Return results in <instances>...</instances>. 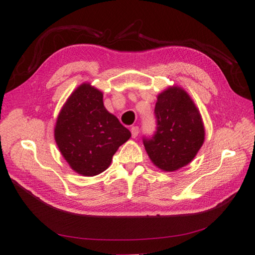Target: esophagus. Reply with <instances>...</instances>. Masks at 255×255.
Segmentation results:
<instances>
[{
	"label": "esophagus",
	"mask_w": 255,
	"mask_h": 255,
	"mask_svg": "<svg viewBox=\"0 0 255 255\" xmlns=\"http://www.w3.org/2000/svg\"><path fill=\"white\" fill-rule=\"evenodd\" d=\"M130 131H131V136H132L133 138H136V137L138 136V133H139V127L132 126L131 129H130Z\"/></svg>",
	"instance_id": "1"
}]
</instances>
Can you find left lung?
Here are the masks:
<instances>
[{"label":"left lung","instance_id":"1","mask_svg":"<svg viewBox=\"0 0 255 255\" xmlns=\"http://www.w3.org/2000/svg\"><path fill=\"white\" fill-rule=\"evenodd\" d=\"M156 131L143 137L144 149L153 164L164 171L187 166L204 141L200 113L190 96L180 87H170L158 96Z\"/></svg>","mask_w":255,"mask_h":255}]
</instances>
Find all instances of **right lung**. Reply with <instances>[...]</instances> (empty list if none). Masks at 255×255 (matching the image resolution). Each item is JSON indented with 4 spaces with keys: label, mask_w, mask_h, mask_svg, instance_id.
Returning <instances> with one entry per match:
<instances>
[{
    "label": "right lung",
    "mask_w": 255,
    "mask_h": 255,
    "mask_svg": "<svg viewBox=\"0 0 255 255\" xmlns=\"http://www.w3.org/2000/svg\"><path fill=\"white\" fill-rule=\"evenodd\" d=\"M131 133L104 107L103 93L83 84L62 108L55 140L65 160L79 174L93 177L106 170L117 149Z\"/></svg>",
    "instance_id": "1"
}]
</instances>
